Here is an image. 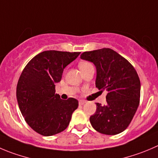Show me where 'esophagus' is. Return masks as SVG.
I'll use <instances>...</instances> for the list:
<instances>
[{"instance_id":"esophagus-1","label":"esophagus","mask_w":158,"mask_h":158,"mask_svg":"<svg viewBox=\"0 0 158 158\" xmlns=\"http://www.w3.org/2000/svg\"><path fill=\"white\" fill-rule=\"evenodd\" d=\"M85 103H86V101H85V100H80L79 101V104L80 105H84V104H85Z\"/></svg>"}]
</instances>
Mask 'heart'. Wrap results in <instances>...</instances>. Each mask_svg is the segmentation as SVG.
Instances as JSON below:
<instances>
[{
	"instance_id": "1",
	"label": "heart",
	"mask_w": 158,
	"mask_h": 158,
	"mask_svg": "<svg viewBox=\"0 0 158 158\" xmlns=\"http://www.w3.org/2000/svg\"><path fill=\"white\" fill-rule=\"evenodd\" d=\"M90 64H89V63H88V62H81V63H80V64H79V67H80V69H81V68H82V67H86V66L90 65Z\"/></svg>"
}]
</instances>
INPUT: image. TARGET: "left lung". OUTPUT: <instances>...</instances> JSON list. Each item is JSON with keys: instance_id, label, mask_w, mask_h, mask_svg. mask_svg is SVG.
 <instances>
[{"instance_id": "1", "label": "left lung", "mask_w": 158, "mask_h": 158, "mask_svg": "<svg viewBox=\"0 0 158 158\" xmlns=\"http://www.w3.org/2000/svg\"><path fill=\"white\" fill-rule=\"evenodd\" d=\"M81 59L96 67V88L106 90V104L96 103L90 122L96 131L115 135L127 128L136 113L140 97V81L132 64L109 48L85 52Z\"/></svg>"}]
</instances>
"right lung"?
<instances>
[{
  "instance_id": "obj_1",
  "label": "right lung",
  "mask_w": 158,
  "mask_h": 158,
  "mask_svg": "<svg viewBox=\"0 0 158 158\" xmlns=\"http://www.w3.org/2000/svg\"><path fill=\"white\" fill-rule=\"evenodd\" d=\"M81 52L48 50L33 57L24 68L16 89L19 109L28 125L45 136L64 131L78 107L73 98L63 100L55 93L63 71Z\"/></svg>"
}]
</instances>
